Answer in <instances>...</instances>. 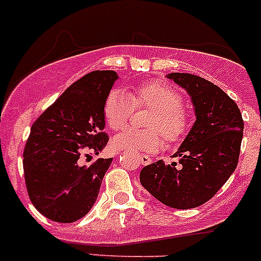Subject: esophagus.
I'll list each match as a JSON object with an SVG mask.
<instances>
[{
    "label": "esophagus",
    "mask_w": 261,
    "mask_h": 261,
    "mask_svg": "<svg viewBox=\"0 0 261 261\" xmlns=\"http://www.w3.org/2000/svg\"><path fill=\"white\" fill-rule=\"evenodd\" d=\"M139 162H140L143 165H149L150 163H151V159H150L147 155H141V156L139 158Z\"/></svg>",
    "instance_id": "obj_1"
}]
</instances>
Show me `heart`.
<instances>
[{
    "label": "heart",
    "instance_id": "b5f03b06",
    "mask_svg": "<svg viewBox=\"0 0 261 261\" xmlns=\"http://www.w3.org/2000/svg\"><path fill=\"white\" fill-rule=\"evenodd\" d=\"M136 107H150L154 114L147 122L151 130L126 128L114 138V146L118 150L133 152H152L163 145L162 131L170 143L178 141L187 133L189 126L188 116L183 107V97L177 88L162 81L146 82L135 87L128 96L123 91L110 92L103 105V117L112 130L125 127Z\"/></svg>",
    "mask_w": 261,
    "mask_h": 261
}]
</instances>
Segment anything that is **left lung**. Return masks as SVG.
<instances>
[{
  "label": "left lung",
  "instance_id": "8db88e82",
  "mask_svg": "<svg viewBox=\"0 0 261 261\" xmlns=\"http://www.w3.org/2000/svg\"><path fill=\"white\" fill-rule=\"evenodd\" d=\"M191 96L196 121L173 156L179 165L163 160L146 165L140 183L158 201L177 210L206 203L238 167L244 121L240 110L220 87L189 73H169Z\"/></svg>",
  "mask_w": 261,
  "mask_h": 261
}]
</instances>
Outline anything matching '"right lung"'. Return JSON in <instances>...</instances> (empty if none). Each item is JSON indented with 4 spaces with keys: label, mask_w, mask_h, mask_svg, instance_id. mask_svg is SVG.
I'll list each match as a JSON object with an SVG mask.
<instances>
[{
    "label": "right lung",
    "mask_w": 261,
    "mask_h": 261,
    "mask_svg": "<svg viewBox=\"0 0 261 261\" xmlns=\"http://www.w3.org/2000/svg\"><path fill=\"white\" fill-rule=\"evenodd\" d=\"M118 75L94 70L68 87L31 126L23 150V174L31 203L49 220L70 223L93 207L112 158L82 165L109 143L103 105ZM88 155V154H86Z\"/></svg>",
    "instance_id": "1"
}]
</instances>
